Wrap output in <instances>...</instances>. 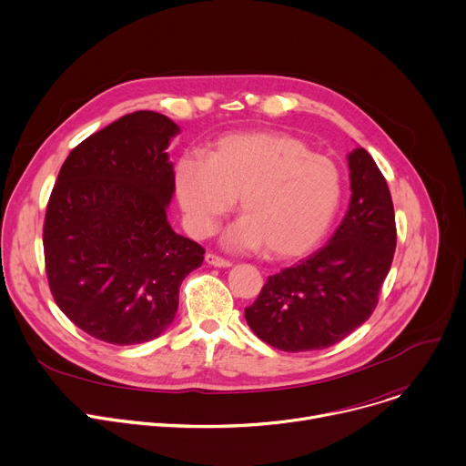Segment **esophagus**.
I'll use <instances>...</instances> for the list:
<instances>
[{
	"mask_svg": "<svg viewBox=\"0 0 466 466\" xmlns=\"http://www.w3.org/2000/svg\"><path fill=\"white\" fill-rule=\"evenodd\" d=\"M205 261H207V265H213V267H218V268H229L233 263L231 261H228V259H224V257H220V255H217V253H205Z\"/></svg>",
	"mask_w": 466,
	"mask_h": 466,
	"instance_id": "obj_1",
	"label": "esophagus"
}]
</instances>
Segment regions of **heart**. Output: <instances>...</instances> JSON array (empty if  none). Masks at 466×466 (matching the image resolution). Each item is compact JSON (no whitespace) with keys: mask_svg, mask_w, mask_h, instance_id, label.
Masks as SVG:
<instances>
[{"mask_svg":"<svg viewBox=\"0 0 466 466\" xmlns=\"http://www.w3.org/2000/svg\"><path fill=\"white\" fill-rule=\"evenodd\" d=\"M177 196L196 235H211L240 198L242 218L226 242L296 259L329 231L342 198L339 167L301 138L246 131L218 138L207 163L185 157L176 168Z\"/></svg>","mask_w":466,"mask_h":466,"instance_id":"b5f03b06","label":"heart"}]
</instances>
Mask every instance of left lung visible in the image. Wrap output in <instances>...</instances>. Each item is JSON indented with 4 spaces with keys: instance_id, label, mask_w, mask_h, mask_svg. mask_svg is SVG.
Masks as SVG:
<instances>
[{
    "instance_id": "8db88e82",
    "label": "left lung",
    "mask_w": 466,
    "mask_h": 466,
    "mask_svg": "<svg viewBox=\"0 0 466 466\" xmlns=\"http://www.w3.org/2000/svg\"><path fill=\"white\" fill-rule=\"evenodd\" d=\"M351 198L331 240L267 279L244 317L283 351L324 350L365 324L378 305L396 249L392 198L365 147L348 155Z\"/></svg>"
}]
</instances>
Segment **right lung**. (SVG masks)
I'll return each instance as SVG.
<instances>
[{"mask_svg":"<svg viewBox=\"0 0 466 466\" xmlns=\"http://www.w3.org/2000/svg\"><path fill=\"white\" fill-rule=\"evenodd\" d=\"M179 127L137 111L77 144L61 167L44 218V261L61 311L90 337L127 346L174 320L183 279L205 249L177 235L168 153Z\"/></svg>","mask_w":466,"mask_h":466,"instance_id":"obj_1","label":"right lung"}]
</instances>
